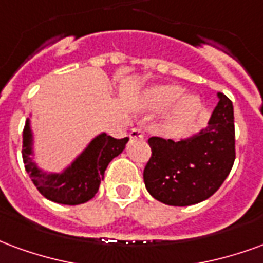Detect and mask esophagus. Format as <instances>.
<instances>
[{"label":"esophagus","instance_id":"34e87169","mask_svg":"<svg viewBox=\"0 0 263 263\" xmlns=\"http://www.w3.org/2000/svg\"><path fill=\"white\" fill-rule=\"evenodd\" d=\"M130 139L132 140H136V139H143L144 137V132L141 129H133L130 132Z\"/></svg>","mask_w":263,"mask_h":263}]
</instances>
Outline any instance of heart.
I'll return each mask as SVG.
<instances>
[{"instance_id": "heart-1", "label": "heart", "mask_w": 263, "mask_h": 263, "mask_svg": "<svg viewBox=\"0 0 263 263\" xmlns=\"http://www.w3.org/2000/svg\"><path fill=\"white\" fill-rule=\"evenodd\" d=\"M182 95V89L176 85H160L153 88L147 95V103L151 109H165L178 101ZM199 110V103L195 98H183L174 109L168 130L171 133H178L187 123H191Z\"/></svg>"}]
</instances>
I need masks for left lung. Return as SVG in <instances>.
Here are the masks:
<instances>
[{"label": "left lung", "instance_id": "obj_1", "mask_svg": "<svg viewBox=\"0 0 263 263\" xmlns=\"http://www.w3.org/2000/svg\"><path fill=\"white\" fill-rule=\"evenodd\" d=\"M218 103L206 129L189 139L150 137L151 157L143 172L151 196L170 206L196 204L217 192L234 165L233 102L217 93Z\"/></svg>", "mask_w": 263, "mask_h": 263}]
</instances>
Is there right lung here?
I'll return each instance as SVG.
<instances>
[{"label":"right lung","mask_w":263,"mask_h":263,"mask_svg":"<svg viewBox=\"0 0 263 263\" xmlns=\"http://www.w3.org/2000/svg\"><path fill=\"white\" fill-rule=\"evenodd\" d=\"M129 137L113 139L106 133L92 140L85 151L61 174H45L32 162V132L29 120L24 129L22 158L34 186L46 199L60 204H81L91 200L99 189L109 162L126 147Z\"/></svg>","instance_id":"obj_1"}]
</instances>
